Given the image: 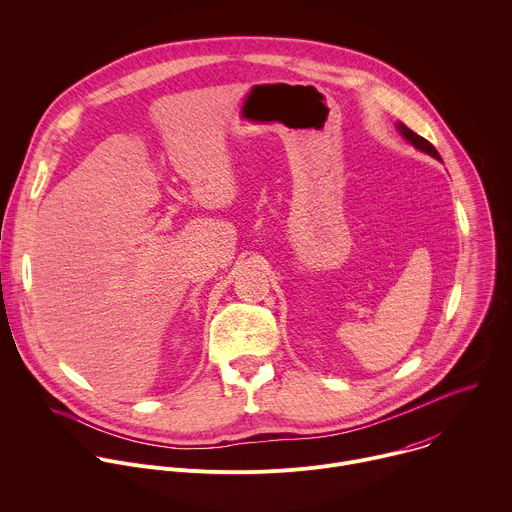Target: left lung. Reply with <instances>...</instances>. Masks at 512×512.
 Wrapping results in <instances>:
<instances>
[{"label": "left lung", "instance_id": "1", "mask_svg": "<svg viewBox=\"0 0 512 512\" xmlns=\"http://www.w3.org/2000/svg\"><path fill=\"white\" fill-rule=\"evenodd\" d=\"M396 128H398V132H400V134H402V136H404L412 146H416L418 150H422V152H426V154H430V156H434V158L442 160V158H440V154H438V150H436V148H434L426 138H422L420 134H416L414 130H410L404 122H398V124H396Z\"/></svg>", "mask_w": 512, "mask_h": 512}]
</instances>
